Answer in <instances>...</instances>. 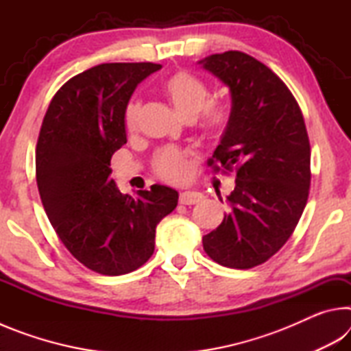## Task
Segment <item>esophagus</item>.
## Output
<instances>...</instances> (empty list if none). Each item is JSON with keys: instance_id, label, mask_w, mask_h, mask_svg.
I'll return each mask as SVG.
<instances>
[{"instance_id": "34e87169", "label": "esophagus", "mask_w": 351, "mask_h": 351, "mask_svg": "<svg viewBox=\"0 0 351 351\" xmlns=\"http://www.w3.org/2000/svg\"><path fill=\"white\" fill-rule=\"evenodd\" d=\"M203 199V195L199 192H182L180 193V203L186 204V206H192L197 204L199 201Z\"/></svg>"}]
</instances>
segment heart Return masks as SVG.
I'll use <instances>...</instances> for the list:
<instances>
[{
  "label": "heart",
  "mask_w": 351,
  "mask_h": 351,
  "mask_svg": "<svg viewBox=\"0 0 351 351\" xmlns=\"http://www.w3.org/2000/svg\"><path fill=\"white\" fill-rule=\"evenodd\" d=\"M164 91L175 108L186 119L199 114L201 125L209 132H218L228 122V110L217 102H209L210 91L206 83L189 73H175L164 82ZM141 100H130L125 106L127 132L138 128L141 116ZM154 171L159 178L169 182H182L192 171V153L180 148H164L154 158Z\"/></svg>",
  "instance_id": "1"
}]
</instances>
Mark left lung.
<instances>
[{"label": "left lung", "instance_id": "left-lung-1", "mask_svg": "<svg viewBox=\"0 0 351 351\" xmlns=\"http://www.w3.org/2000/svg\"><path fill=\"white\" fill-rule=\"evenodd\" d=\"M229 88L230 116L209 164L235 171L230 210L203 237L217 263L249 269L271 258L294 232L310 192V141L288 86L240 51L199 60Z\"/></svg>", "mask_w": 351, "mask_h": 351}]
</instances>
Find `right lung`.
<instances>
[{
	"instance_id": "obj_1",
	"label": "right lung",
	"mask_w": 351,
	"mask_h": 351,
	"mask_svg": "<svg viewBox=\"0 0 351 351\" xmlns=\"http://www.w3.org/2000/svg\"><path fill=\"white\" fill-rule=\"evenodd\" d=\"M154 63H102L74 75L51 100L41 123L35 170L41 203L74 257L104 276L138 269L152 257L161 219L178 192L154 184L138 197L119 192L111 156L127 144L125 106Z\"/></svg>"
}]
</instances>
